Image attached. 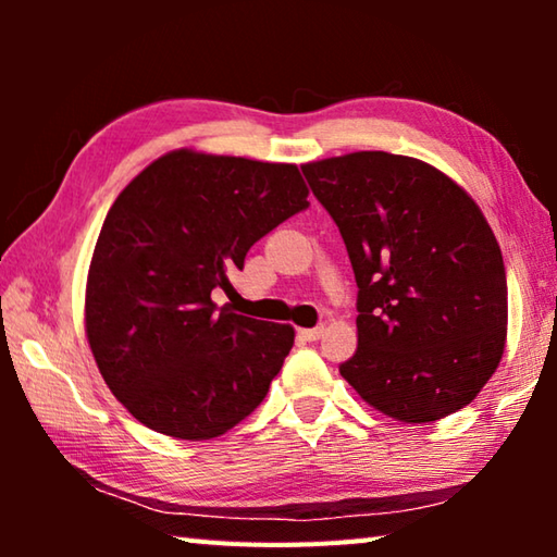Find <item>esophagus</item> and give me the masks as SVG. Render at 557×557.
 I'll return each instance as SVG.
<instances>
[{"label": "esophagus", "instance_id": "1", "mask_svg": "<svg viewBox=\"0 0 557 557\" xmlns=\"http://www.w3.org/2000/svg\"><path fill=\"white\" fill-rule=\"evenodd\" d=\"M299 336L305 342H317V338L324 336V326H314V329H299Z\"/></svg>", "mask_w": 557, "mask_h": 557}]
</instances>
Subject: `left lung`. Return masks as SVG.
<instances>
[{
	"mask_svg": "<svg viewBox=\"0 0 557 557\" xmlns=\"http://www.w3.org/2000/svg\"><path fill=\"white\" fill-rule=\"evenodd\" d=\"M301 172L338 225L358 285V348L338 371L410 425L465 408L506 344V270L484 213L412 157L354 152Z\"/></svg>",
	"mask_w": 557,
	"mask_h": 557,
	"instance_id": "left-lung-1",
	"label": "left lung"
}]
</instances>
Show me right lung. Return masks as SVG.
Masks as SVG:
<instances>
[{
	"mask_svg": "<svg viewBox=\"0 0 557 557\" xmlns=\"http://www.w3.org/2000/svg\"><path fill=\"white\" fill-rule=\"evenodd\" d=\"M295 164L176 149L122 188L92 250L86 334L112 395L176 440H211L258 408L289 324L215 307L262 235L305 211Z\"/></svg>",
	"mask_w": 557,
	"mask_h": 557,
	"instance_id": "right-lung-1",
	"label": "right lung"
}]
</instances>
